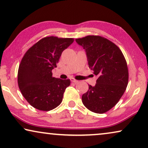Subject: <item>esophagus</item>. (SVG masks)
<instances>
[{
    "label": "esophagus",
    "mask_w": 148,
    "mask_h": 148,
    "mask_svg": "<svg viewBox=\"0 0 148 148\" xmlns=\"http://www.w3.org/2000/svg\"><path fill=\"white\" fill-rule=\"evenodd\" d=\"M70 80H71V81H72V82H74V83H75V84L78 83V80L74 79V78H70Z\"/></svg>",
    "instance_id": "esophagus-1"
}]
</instances>
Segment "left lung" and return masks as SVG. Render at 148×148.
<instances>
[{
  "mask_svg": "<svg viewBox=\"0 0 148 148\" xmlns=\"http://www.w3.org/2000/svg\"><path fill=\"white\" fill-rule=\"evenodd\" d=\"M76 41L85 49L89 68L98 76L95 85H88L82 95V103L90 111L105 113L119 102L127 88V62L119 47L104 37L90 35Z\"/></svg>",
  "mask_w": 148,
  "mask_h": 148,
  "instance_id": "1",
  "label": "left lung"
}]
</instances>
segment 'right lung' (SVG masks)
Listing matches in <instances>:
<instances>
[{
	"label": "right lung",
	"instance_id": "1",
	"mask_svg": "<svg viewBox=\"0 0 148 148\" xmlns=\"http://www.w3.org/2000/svg\"><path fill=\"white\" fill-rule=\"evenodd\" d=\"M72 38L47 36L31 47L21 61L17 82L23 97L41 111H49L62 103L70 80L53 77L61 55L74 42Z\"/></svg>",
	"mask_w": 148,
	"mask_h": 148
}]
</instances>
